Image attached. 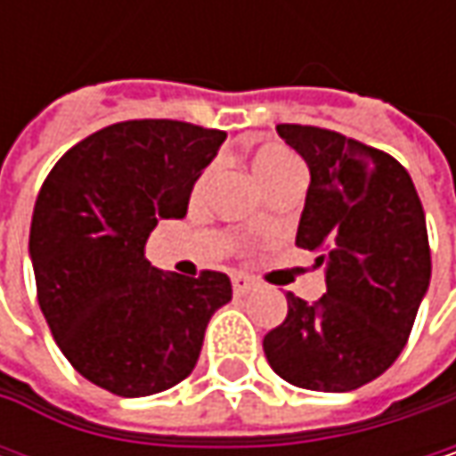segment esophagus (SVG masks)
Wrapping results in <instances>:
<instances>
[{"label":"esophagus","mask_w":456,"mask_h":456,"mask_svg":"<svg viewBox=\"0 0 456 456\" xmlns=\"http://www.w3.org/2000/svg\"><path fill=\"white\" fill-rule=\"evenodd\" d=\"M232 288H234L237 296H245L248 290L256 288V282H253L250 277H245V274H234V277H232Z\"/></svg>","instance_id":"34e87169"}]
</instances>
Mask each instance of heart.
I'll list each match as a JSON object with an SVG mask.
<instances>
[{"mask_svg":"<svg viewBox=\"0 0 456 456\" xmlns=\"http://www.w3.org/2000/svg\"><path fill=\"white\" fill-rule=\"evenodd\" d=\"M250 171L253 176L258 179V184L269 192L290 184V182H301L304 179V171H301V163L296 160L293 152H288L285 147H277V144H266V147H258L253 155H250ZM206 182V176L198 182V187Z\"/></svg>","mask_w":456,"mask_h":456,"instance_id":"heart-1","label":"heart"}]
</instances>
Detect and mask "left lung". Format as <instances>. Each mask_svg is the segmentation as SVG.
I'll return each mask as SVG.
<instances>
[{
    "label": "left lung",
    "mask_w": 456,
    "mask_h": 456,
    "mask_svg": "<svg viewBox=\"0 0 456 456\" xmlns=\"http://www.w3.org/2000/svg\"><path fill=\"white\" fill-rule=\"evenodd\" d=\"M312 182L296 245L319 250L327 293H288V317L266 332L269 367L288 383L346 394L402 354L430 285L422 203L407 168L383 150L330 129L280 124Z\"/></svg>",
    "instance_id": "8db88e82"
}]
</instances>
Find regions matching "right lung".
<instances>
[{
    "mask_svg": "<svg viewBox=\"0 0 456 456\" xmlns=\"http://www.w3.org/2000/svg\"><path fill=\"white\" fill-rule=\"evenodd\" d=\"M224 132L144 118L94 132L45 179L28 237L39 306L65 359L126 399L182 383L211 317L232 301L222 272L179 277L144 258L158 219H182Z\"/></svg>",
    "mask_w": 456,
    "mask_h": 456,
    "instance_id": "obj_1",
    "label": "right lung"
}]
</instances>
